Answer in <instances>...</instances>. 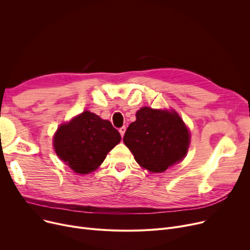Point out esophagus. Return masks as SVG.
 <instances>
[{"instance_id": "obj_1", "label": "esophagus", "mask_w": 250, "mask_h": 250, "mask_svg": "<svg viewBox=\"0 0 250 250\" xmlns=\"http://www.w3.org/2000/svg\"><path fill=\"white\" fill-rule=\"evenodd\" d=\"M125 129H126V127H125V126H122V127L120 128V133H121L122 137H124L125 133Z\"/></svg>"}]
</instances>
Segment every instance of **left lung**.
I'll list each match as a JSON object with an SVG mask.
<instances>
[{"instance_id": "obj_1", "label": "left lung", "mask_w": 250, "mask_h": 250, "mask_svg": "<svg viewBox=\"0 0 250 250\" xmlns=\"http://www.w3.org/2000/svg\"><path fill=\"white\" fill-rule=\"evenodd\" d=\"M124 136L135 160L151 172H163L188 152L189 133L176 112L143 107Z\"/></svg>"}]
</instances>
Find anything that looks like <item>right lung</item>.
<instances>
[{"instance_id": "1", "label": "right lung", "mask_w": 250, "mask_h": 250, "mask_svg": "<svg viewBox=\"0 0 250 250\" xmlns=\"http://www.w3.org/2000/svg\"><path fill=\"white\" fill-rule=\"evenodd\" d=\"M121 139L110 122L84 111L58 128L54 146L60 158L76 173L87 174L99 167Z\"/></svg>"}]
</instances>
